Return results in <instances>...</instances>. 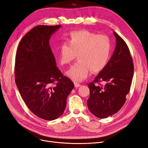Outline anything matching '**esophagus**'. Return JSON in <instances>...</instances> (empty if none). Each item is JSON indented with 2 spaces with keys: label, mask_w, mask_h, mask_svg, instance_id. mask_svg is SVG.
Masks as SVG:
<instances>
[{
  "label": "esophagus",
  "mask_w": 148,
  "mask_h": 148,
  "mask_svg": "<svg viewBox=\"0 0 148 148\" xmlns=\"http://www.w3.org/2000/svg\"><path fill=\"white\" fill-rule=\"evenodd\" d=\"M74 84H75V88H78V87H79L80 86H81V84H80L78 83H75Z\"/></svg>",
  "instance_id": "esophagus-1"
}]
</instances>
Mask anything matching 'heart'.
<instances>
[{"label": "heart", "mask_w": 148, "mask_h": 148, "mask_svg": "<svg viewBox=\"0 0 148 148\" xmlns=\"http://www.w3.org/2000/svg\"><path fill=\"white\" fill-rule=\"evenodd\" d=\"M112 44L108 36L87 30L70 33L66 42L60 46V65L70 64L78 55V62L70 67L66 75L75 82L86 79L91 71L94 73L104 70L109 61Z\"/></svg>", "instance_id": "b5f03b06"}]
</instances>
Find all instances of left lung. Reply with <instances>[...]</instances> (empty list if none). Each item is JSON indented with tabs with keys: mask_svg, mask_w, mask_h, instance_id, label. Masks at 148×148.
<instances>
[{
	"mask_svg": "<svg viewBox=\"0 0 148 148\" xmlns=\"http://www.w3.org/2000/svg\"><path fill=\"white\" fill-rule=\"evenodd\" d=\"M116 47L106 68L89 83V110L96 117L105 119L117 113L126 101L133 76L134 66L129 49L124 40L114 32ZM104 81L105 85H96Z\"/></svg>",
	"mask_w": 148,
	"mask_h": 148,
	"instance_id": "8db88e82",
	"label": "left lung"
}]
</instances>
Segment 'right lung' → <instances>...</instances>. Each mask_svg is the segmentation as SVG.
I'll return each instance as SVG.
<instances>
[{"mask_svg":"<svg viewBox=\"0 0 148 148\" xmlns=\"http://www.w3.org/2000/svg\"><path fill=\"white\" fill-rule=\"evenodd\" d=\"M61 25H39L21 39L15 57V83L28 109L46 120L64 113L66 98L74 88L57 68L49 45L51 36Z\"/></svg>","mask_w":148,"mask_h":148,"instance_id":"1","label":"right lung"}]
</instances>
